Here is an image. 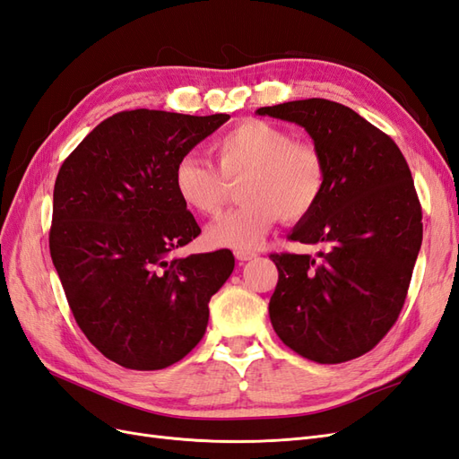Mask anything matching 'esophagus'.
<instances>
[{"mask_svg":"<svg viewBox=\"0 0 459 459\" xmlns=\"http://www.w3.org/2000/svg\"><path fill=\"white\" fill-rule=\"evenodd\" d=\"M258 255L253 253V251H235V258L241 260V262H247V260H253L256 258Z\"/></svg>","mask_w":459,"mask_h":459,"instance_id":"obj_1","label":"esophagus"}]
</instances>
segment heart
Here are the masks:
<instances>
[{
    "mask_svg": "<svg viewBox=\"0 0 459 459\" xmlns=\"http://www.w3.org/2000/svg\"><path fill=\"white\" fill-rule=\"evenodd\" d=\"M218 169L199 155H186L174 166V189L189 211L216 216L239 187L241 206L216 220L206 239L214 247L247 251L280 221H300L312 214L327 186L322 149L273 122L247 118L212 143Z\"/></svg>",
    "mask_w": 459,
    "mask_h": 459,
    "instance_id": "b5f03b06",
    "label": "heart"
}]
</instances>
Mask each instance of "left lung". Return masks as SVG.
<instances>
[{
	"label": "left lung",
	"instance_id": "8db88e82",
	"mask_svg": "<svg viewBox=\"0 0 459 459\" xmlns=\"http://www.w3.org/2000/svg\"><path fill=\"white\" fill-rule=\"evenodd\" d=\"M295 122L327 164V186L290 241L322 245L310 255L272 253L280 280L272 325L290 351L317 364L369 352L394 325L423 239L421 204L398 145L352 108L327 100L260 107Z\"/></svg>",
	"mask_w": 459,
	"mask_h": 459
}]
</instances>
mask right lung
I'll return each mask as SVG.
<instances>
[{
  "mask_svg": "<svg viewBox=\"0 0 459 459\" xmlns=\"http://www.w3.org/2000/svg\"><path fill=\"white\" fill-rule=\"evenodd\" d=\"M230 115L122 110L95 126L55 179L49 251L78 327L128 369L169 368L203 339L231 251L170 258L201 233L174 166Z\"/></svg>",
  "mask_w": 459,
  "mask_h": 459,
  "instance_id": "obj_1",
  "label": "right lung"
}]
</instances>
